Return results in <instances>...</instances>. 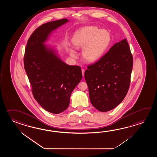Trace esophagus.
<instances>
[{"label":"esophagus","mask_w":157,"mask_h":157,"mask_svg":"<svg viewBox=\"0 0 157 157\" xmlns=\"http://www.w3.org/2000/svg\"><path fill=\"white\" fill-rule=\"evenodd\" d=\"M81 71H82V76H84V73H85V69H82L81 70Z\"/></svg>","instance_id":"obj_1"}]
</instances>
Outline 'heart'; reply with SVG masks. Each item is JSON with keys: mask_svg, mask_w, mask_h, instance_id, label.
Wrapping results in <instances>:
<instances>
[{"mask_svg": "<svg viewBox=\"0 0 157 157\" xmlns=\"http://www.w3.org/2000/svg\"><path fill=\"white\" fill-rule=\"evenodd\" d=\"M110 40V34L107 30H100L96 26H86L75 33L72 42L76 48H83L82 55L85 60L93 63L103 56ZM70 54L71 57H77L74 50H70Z\"/></svg>", "mask_w": 157, "mask_h": 157, "instance_id": "1", "label": "heart"}]
</instances>
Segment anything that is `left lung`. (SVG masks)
<instances>
[{
    "label": "left lung",
    "instance_id": "1",
    "mask_svg": "<svg viewBox=\"0 0 157 157\" xmlns=\"http://www.w3.org/2000/svg\"><path fill=\"white\" fill-rule=\"evenodd\" d=\"M132 66L133 57L126 39L87 66L84 76L90 101L97 109L112 110L124 100L130 87Z\"/></svg>",
    "mask_w": 157,
    "mask_h": 157
}]
</instances>
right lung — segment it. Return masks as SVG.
I'll use <instances>...</instances> for the list:
<instances>
[{"label": "right lung", "mask_w": 157, "mask_h": 157, "mask_svg": "<svg viewBox=\"0 0 157 157\" xmlns=\"http://www.w3.org/2000/svg\"><path fill=\"white\" fill-rule=\"evenodd\" d=\"M67 22L63 18L37 27L27 41L25 52L24 67L33 97L52 113L67 109L71 93L82 77L80 66L65 63L55 50L44 44L52 31Z\"/></svg>", "instance_id": "obj_1"}]
</instances>
